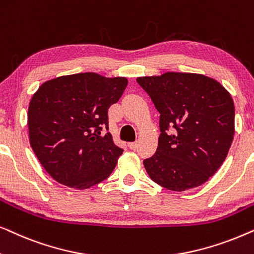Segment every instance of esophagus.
<instances>
[{
    "mask_svg": "<svg viewBox=\"0 0 254 254\" xmlns=\"http://www.w3.org/2000/svg\"><path fill=\"white\" fill-rule=\"evenodd\" d=\"M128 147H129L131 150H135V149L137 148V142H130V143H128Z\"/></svg>",
    "mask_w": 254,
    "mask_h": 254,
    "instance_id": "34e87169",
    "label": "esophagus"
}]
</instances>
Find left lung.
<instances>
[{
    "mask_svg": "<svg viewBox=\"0 0 254 254\" xmlns=\"http://www.w3.org/2000/svg\"><path fill=\"white\" fill-rule=\"evenodd\" d=\"M136 82L161 114L157 150L143 161L149 177L176 192L202 185L223 164L234 140L231 95L216 79L192 72L169 71Z\"/></svg>",
    "mask_w": 254,
    "mask_h": 254,
    "instance_id": "1",
    "label": "left lung"
}]
</instances>
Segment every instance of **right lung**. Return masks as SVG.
<instances>
[{
	"instance_id": "1",
	"label": "right lung",
	"mask_w": 254,
	"mask_h": 254,
	"mask_svg": "<svg viewBox=\"0 0 254 254\" xmlns=\"http://www.w3.org/2000/svg\"><path fill=\"white\" fill-rule=\"evenodd\" d=\"M126 77L96 72L60 76L39 86L31 98L27 127L32 150L48 175L71 189L105 180L123 149L114 144L107 111L126 89Z\"/></svg>"
}]
</instances>
